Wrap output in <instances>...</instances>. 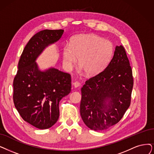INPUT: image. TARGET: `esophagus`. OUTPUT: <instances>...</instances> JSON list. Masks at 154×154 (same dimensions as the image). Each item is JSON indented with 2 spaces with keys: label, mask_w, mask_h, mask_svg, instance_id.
Returning a JSON list of instances; mask_svg holds the SVG:
<instances>
[{
  "label": "esophagus",
  "mask_w": 154,
  "mask_h": 154,
  "mask_svg": "<svg viewBox=\"0 0 154 154\" xmlns=\"http://www.w3.org/2000/svg\"><path fill=\"white\" fill-rule=\"evenodd\" d=\"M80 85H81L80 83L78 82H74V83H73V86H74V87H75V88H78V87H79V86H80Z\"/></svg>",
  "instance_id": "esophagus-1"
}]
</instances>
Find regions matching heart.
I'll return each instance as SVG.
<instances>
[{
	"instance_id": "obj_1",
	"label": "heart",
	"mask_w": 154,
	"mask_h": 154,
	"mask_svg": "<svg viewBox=\"0 0 154 154\" xmlns=\"http://www.w3.org/2000/svg\"><path fill=\"white\" fill-rule=\"evenodd\" d=\"M114 52L112 43L94 34L73 36L63 48V63L67 70L78 63L88 75H95L109 63Z\"/></svg>"
}]
</instances>
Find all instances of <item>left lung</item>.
<instances>
[{"label": "left lung", "instance_id": "left-lung-1", "mask_svg": "<svg viewBox=\"0 0 154 154\" xmlns=\"http://www.w3.org/2000/svg\"><path fill=\"white\" fill-rule=\"evenodd\" d=\"M133 77L124 47L116 46L105 69L82 88L80 114L91 130H105L122 119L131 103Z\"/></svg>", "mask_w": 154, "mask_h": 154}]
</instances>
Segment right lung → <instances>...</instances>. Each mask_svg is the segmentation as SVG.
I'll list each match as a JSON object with an SVG mask.
<instances>
[{
    "label": "right lung",
    "instance_id": "right-lung-1",
    "mask_svg": "<svg viewBox=\"0 0 154 154\" xmlns=\"http://www.w3.org/2000/svg\"><path fill=\"white\" fill-rule=\"evenodd\" d=\"M63 29H44L24 47L13 81V101L24 121L41 130L52 127L59 117V103L71 91L69 73L50 68L38 69L36 59L48 45L58 41Z\"/></svg>",
    "mask_w": 154,
    "mask_h": 154
}]
</instances>
